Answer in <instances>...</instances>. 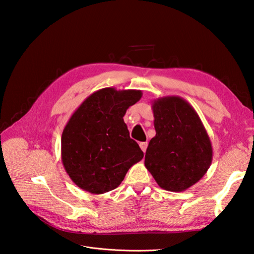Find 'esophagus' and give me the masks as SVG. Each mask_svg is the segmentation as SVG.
Instances as JSON below:
<instances>
[{"mask_svg": "<svg viewBox=\"0 0 254 254\" xmlns=\"http://www.w3.org/2000/svg\"><path fill=\"white\" fill-rule=\"evenodd\" d=\"M139 147H140V149L144 152H146V149H147V147H148V142L147 141H144V142H140L139 144Z\"/></svg>", "mask_w": 254, "mask_h": 254, "instance_id": "1", "label": "esophagus"}]
</instances>
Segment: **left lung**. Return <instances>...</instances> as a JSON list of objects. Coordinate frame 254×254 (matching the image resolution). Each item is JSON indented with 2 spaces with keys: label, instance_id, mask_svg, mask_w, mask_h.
<instances>
[{
  "label": "left lung",
  "instance_id": "8db88e82",
  "mask_svg": "<svg viewBox=\"0 0 254 254\" xmlns=\"http://www.w3.org/2000/svg\"><path fill=\"white\" fill-rule=\"evenodd\" d=\"M155 136L145 166L162 189L183 192L203 178L212 161V147L194 108L180 96L152 102Z\"/></svg>",
  "mask_w": 254,
  "mask_h": 254
}]
</instances>
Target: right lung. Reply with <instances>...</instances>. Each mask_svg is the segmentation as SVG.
<instances>
[{
    "mask_svg": "<svg viewBox=\"0 0 254 254\" xmlns=\"http://www.w3.org/2000/svg\"><path fill=\"white\" fill-rule=\"evenodd\" d=\"M140 90L104 88L89 95L65 126L61 137L63 166L71 181L92 194L112 191L144 158L123 121L140 100Z\"/></svg>",
    "mask_w": 254,
    "mask_h": 254,
    "instance_id": "obj_1",
    "label": "right lung"
}]
</instances>
